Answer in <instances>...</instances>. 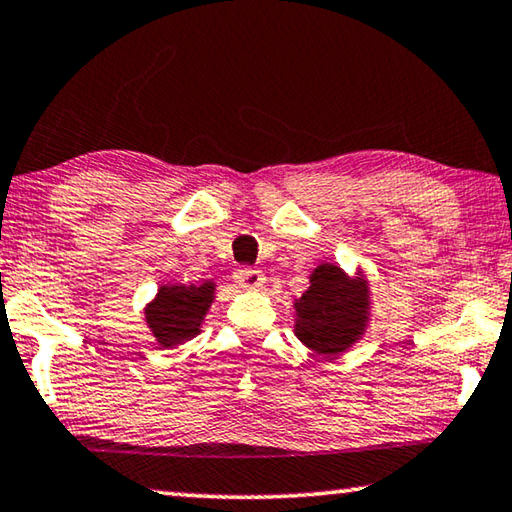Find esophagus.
<instances>
[{
	"label": "esophagus",
	"instance_id": "esophagus-1",
	"mask_svg": "<svg viewBox=\"0 0 512 512\" xmlns=\"http://www.w3.org/2000/svg\"><path fill=\"white\" fill-rule=\"evenodd\" d=\"M234 282H237L241 289H262L266 275L259 269H239L234 273Z\"/></svg>",
	"mask_w": 512,
	"mask_h": 512
}]
</instances>
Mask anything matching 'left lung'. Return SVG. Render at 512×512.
<instances>
[{
    "mask_svg": "<svg viewBox=\"0 0 512 512\" xmlns=\"http://www.w3.org/2000/svg\"><path fill=\"white\" fill-rule=\"evenodd\" d=\"M294 332L316 355L346 353L362 339L371 316V291L364 273L348 275L342 266L321 262L310 273V287L294 300Z\"/></svg>",
    "mask_w": 512,
    "mask_h": 512,
    "instance_id": "8db88e82",
    "label": "left lung"
}]
</instances>
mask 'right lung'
<instances>
[{"instance_id":"right-lung-1","label":"right lung","mask_w":512,"mask_h":512,"mask_svg":"<svg viewBox=\"0 0 512 512\" xmlns=\"http://www.w3.org/2000/svg\"><path fill=\"white\" fill-rule=\"evenodd\" d=\"M214 294L216 282L209 280L202 285H161L157 296L145 305V323L157 344L161 348H175L196 337L214 303Z\"/></svg>"}]
</instances>
